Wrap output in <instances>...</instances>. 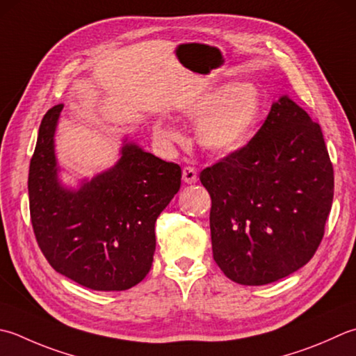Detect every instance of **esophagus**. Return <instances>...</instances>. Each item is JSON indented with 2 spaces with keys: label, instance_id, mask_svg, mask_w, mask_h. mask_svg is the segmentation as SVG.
<instances>
[{
  "label": "esophagus",
  "instance_id": "34e87169",
  "mask_svg": "<svg viewBox=\"0 0 356 356\" xmlns=\"http://www.w3.org/2000/svg\"><path fill=\"white\" fill-rule=\"evenodd\" d=\"M182 179L185 184H196L197 182V171L193 166H185L182 170Z\"/></svg>",
  "mask_w": 356,
  "mask_h": 356
}]
</instances>
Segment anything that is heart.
I'll list each match as a JSON object with an SVG mask.
<instances>
[{"mask_svg": "<svg viewBox=\"0 0 356 356\" xmlns=\"http://www.w3.org/2000/svg\"><path fill=\"white\" fill-rule=\"evenodd\" d=\"M261 111V94L250 83L224 85L200 95L184 111L188 120L202 123L197 131L200 145L216 154H228L247 142ZM160 140L180 142L176 129L157 124Z\"/></svg>", "mask_w": 356, "mask_h": 356, "instance_id": "heart-1", "label": "heart"}]
</instances>
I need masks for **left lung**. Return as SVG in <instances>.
<instances>
[{
	"label": "left lung",
	"instance_id": "1",
	"mask_svg": "<svg viewBox=\"0 0 356 356\" xmlns=\"http://www.w3.org/2000/svg\"><path fill=\"white\" fill-rule=\"evenodd\" d=\"M213 257L229 280L264 285L307 264L323 241L333 165L321 127L289 97L252 140L202 170Z\"/></svg>",
	"mask_w": 356,
	"mask_h": 356
}]
</instances>
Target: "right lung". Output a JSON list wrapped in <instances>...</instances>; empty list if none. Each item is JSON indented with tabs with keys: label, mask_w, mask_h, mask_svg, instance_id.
<instances>
[{
	"label": "right lung",
	"mask_w": 356,
	"mask_h": 356,
	"mask_svg": "<svg viewBox=\"0 0 356 356\" xmlns=\"http://www.w3.org/2000/svg\"><path fill=\"white\" fill-rule=\"evenodd\" d=\"M63 104L40 124L29 166V210L35 239L51 267L99 291L134 287L156 252V220L180 188L182 170L127 143L113 170L79 191L57 180L54 132Z\"/></svg>",
	"instance_id": "right-lung-1"
}]
</instances>
